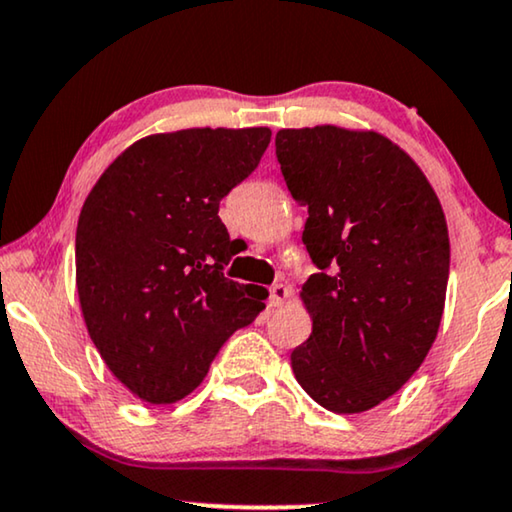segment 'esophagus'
Wrapping results in <instances>:
<instances>
[{
	"label": "esophagus",
	"instance_id": "obj_1",
	"mask_svg": "<svg viewBox=\"0 0 512 512\" xmlns=\"http://www.w3.org/2000/svg\"><path fill=\"white\" fill-rule=\"evenodd\" d=\"M290 294H292V290L287 285H283V283H276L269 290V304L273 306V308H278V306H283L287 299H290Z\"/></svg>",
	"mask_w": 512,
	"mask_h": 512
}]
</instances>
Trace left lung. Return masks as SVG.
<instances>
[{"instance_id":"left-lung-1","label":"left lung","mask_w":512,"mask_h":512,"mask_svg":"<svg viewBox=\"0 0 512 512\" xmlns=\"http://www.w3.org/2000/svg\"><path fill=\"white\" fill-rule=\"evenodd\" d=\"M287 190L308 208L318 273L299 297L313 331L292 350L297 383L338 415L364 413L420 369L441 327L450 239L413 157L373 129H280Z\"/></svg>"}]
</instances>
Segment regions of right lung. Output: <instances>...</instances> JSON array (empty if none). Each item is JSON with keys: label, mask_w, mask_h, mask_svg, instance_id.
<instances>
[{"label": "right lung", "mask_w": 512, "mask_h": 512, "mask_svg": "<svg viewBox=\"0 0 512 512\" xmlns=\"http://www.w3.org/2000/svg\"><path fill=\"white\" fill-rule=\"evenodd\" d=\"M269 127H192L122 150L78 215L76 290L95 348L136 399L167 406L220 345L264 311L266 292L225 278L220 199L262 160Z\"/></svg>", "instance_id": "1"}]
</instances>
